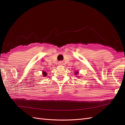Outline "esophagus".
<instances>
[{
    "label": "esophagus",
    "mask_w": 125,
    "mask_h": 125,
    "mask_svg": "<svg viewBox=\"0 0 125 125\" xmlns=\"http://www.w3.org/2000/svg\"><path fill=\"white\" fill-rule=\"evenodd\" d=\"M59 65H60V66H62V65H63V62H59Z\"/></svg>",
    "instance_id": "1"
}]
</instances>
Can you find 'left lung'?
<instances>
[{
  "mask_svg": "<svg viewBox=\"0 0 125 125\" xmlns=\"http://www.w3.org/2000/svg\"><path fill=\"white\" fill-rule=\"evenodd\" d=\"M74 74L75 75H77V76H76V77H79V76H78V75L79 74V71H75V72H74Z\"/></svg>",
  "mask_w": 125,
  "mask_h": 125,
  "instance_id": "1",
  "label": "left lung"
}]
</instances>
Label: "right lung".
Here are the masks:
<instances>
[{
    "label": "right lung",
    "mask_w": 125,
    "mask_h": 125,
    "mask_svg": "<svg viewBox=\"0 0 125 125\" xmlns=\"http://www.w3.org/2000/svg\"><path fill=\"white\" fill-rule=\"evenodd\" d=\"M42 74L43 76L45 77H46L47 76V73L46 71H42Z\"/></svg>",
    "instance_id": "add662e5"
}]
</instances>
